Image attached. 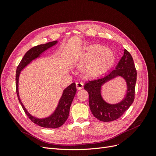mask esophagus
I'll return each mask as SVG.
<instances>
[{"label":"esophagus","mask_w":156,"mask_h":156,"mask_svg":"<svg viewBox=\"0 0 156 156\" xmlns=\"http://www.w3.org/2000/svg\"><path fill=\"white\" fill-rule=\"evenodd\" d=\"M83 87V84L81 82L76 83V88L77 90H81Z\"/></svg>","instance_id":"34e87169"}]
</instances>
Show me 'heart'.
Instances as JSON below:
<instances>
[{
	"label": "heart",
	"mask_w": 156,
	"mask_h": 156,
	"mask_svg": "<svg viewBox=\"0 0 156 156\" xmlns=\"http://www.w3.org/2000/svg\"><path fill=\"white\" fill-rule=\"evenodd\" d=\"M115 61L113 52L100 44L88 46L84 52L79 67V73L86 79H95L106 73Z\"/></svg>",
	"instance_id": "heart-1"
}]
</instances>
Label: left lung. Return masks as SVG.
<instances>
[{
	"instance_id": "left-lung-1",
	"label": "left lung",
	"mask_w": 156,
	"mask_h": 156,
	"mask_svg": "<svg viewBox=\"0 0 156 156\" xmlns=\"http://www.w3.org/2000/svg\"><path fill=\"white\" fill-rule=\"evenodd\" d=\"M118 76L123 78L126 83V96L121 102L111 105L105 102L101 96V87L108 80ZM136 81V71L133 58L126 49L115 69L94 81L84 84V88L88 93V101L91 112L97 119L102 122L114 121L124 114L133 103Z\"/></svg>"
}]
</instances>
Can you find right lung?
I'll use <instances>...</instances> for the list:
<instances>
[{
    "mask_svg": "<svg viewBox=\"0 0 156 156\" xmlns=\"http://www.w3.org/2000/svg\"><path fill=\"white\" fill-rule=\"evenodd\" d=\"M57 43L58 41L56 40L48 42V43L45 44L37 45L31 48L27 52L24 56H23L20 64L18 65L16 70V92L19 101L21 103L25 114L29 118L30 120H31L32 122L42 127H47V128H57V127L62 126L64 122L67 120L69 116L71 104H72L74 96L77 92L75 83H72L70 85L64 90L62 95L60 99L58 105L53 114L48 117L44 118V119H38V118L31 115L27 111L26 108L21 102L20 95H19V78H20L21 72L27 66L32 62V60L40 57V56L45 51L55 45Z\"/></svg>",
    "mask_w": 156,
    "mask_h": 156,
    "instance_id": "add662e5",
    "label": "right lung"
}]
</instances>
